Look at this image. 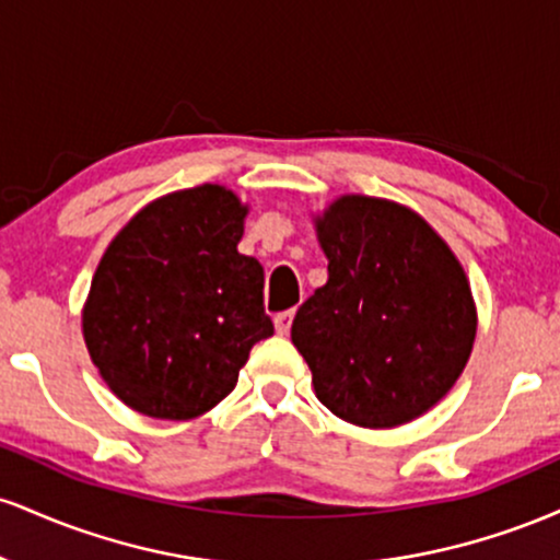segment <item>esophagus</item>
Here are the masks:
<instances>
[{"mask_svg":"<svg viewBox=\"0 0 560 560\" xmlns=\"http://www.w3.org/2000/svg\"><path fill=\"white\" fill-rule=\"evenodd\" d=\"M292 320H294V311H284V313H279V316L273 318L276 331H279L281 337H284V334H289V329H292Z\"/></svg>","mask_w":560,"mask_h":560,"instance_id":"obj_1","label":"esophagus"}]
</instances>
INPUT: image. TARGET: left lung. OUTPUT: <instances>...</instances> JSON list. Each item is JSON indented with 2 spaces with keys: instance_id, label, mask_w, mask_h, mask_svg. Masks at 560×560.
<instances>
[{
  "instance_id": "1",
  "label": "left lung",
  "mask_w": 560,
  "mask_h": 560,
  "mask_svg": "<svg viewBox=\"0 0 560 560\" xmlns=\"http://www.w3.org/2000/svg\"><path fill=\"white\" fill-rule=\"evenodd\" d=\"M329 281L300 305L292 342L339 419L392 429L434 408L477 337L471 287L419 213L345 195L316 218Z\"/></svg>"
}]
</instances>
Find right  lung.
I'll return each instance as SVG.
<instances>
[{"instance_id": "obj_1", "label": "right lung", "mask_w": 560, "mask_h": 560, "mask_svg": "<svg viewBox=\"0 0 560 560\" xmlns=\"http://www.w3.org/2000/svg\"><path fill=\"white\" fill-rule=\"evenodd\" d=\"M244 215L234 191L202 184L141 208L105 249L83 339L128 408L168 421L208 413L273 334L262 266L236 249Z\"/></svg>"}]
</instances>
